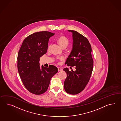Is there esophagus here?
<instances>
[{"label":"esophagus","instance_id":"1","mask_svg":"<svg viewBox=\"0 0 121 121\" xmlns=\"http://www.w3.org/2000/svg\"><path fill=\"white\" fill-rule=\"evenodd\" d=\"M58 71H62V70H63V69H62V68H60V67L58 68Z\"/></svg>","mask_w":121,"mask_h":121}]
</instances>
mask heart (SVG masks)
<instances>
[{
  "label": "heart",
  "instance_id": "obj_1",
  "mask_svg": "<svg viewBox=\"0 0 121 121\" xmlns=\"http://www.w3.org/2000/svg\"><path fill=\"white\" fill-rule=\"evenodd\" d=\"M57 42L62 47H66L69 43V41L67 38L64 36H60L57 39ZM51 46L49 45L48 47V49H50Z\"/></svg>",
  "mask_w": 121,
  "mask_h": 121
}]
</instances>
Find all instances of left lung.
<instances>
[{"instance_id": "8db88e82", "label": "left lung", "mask_w": 121, "mask_h": 121, "mask_svg": "<svg viewBox=\"0 0 121 121\" xmlns=\"http://www.w3.org/2000/svg\"><path fill=\"white\" fill-rule=\"evenodd\" d=\"M73 34V47L65 64L74 66L76 70H63L67 74L64 84L65 91L68 94H77L82 91L88 83L93 68L91 47L88 39L79 33L69 30ZM71 68V67H70Z\"/></svg>"}]
</instances>
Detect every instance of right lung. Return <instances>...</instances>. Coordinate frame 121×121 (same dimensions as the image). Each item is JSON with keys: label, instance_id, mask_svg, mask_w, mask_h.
<instances>
[{"label": "right lung", "instance_id": "obj_1", "mask_svg": "<svg viewBox=\"0 0 121 121\" xmlns=\"http://www.w3.org/2000/svg\"><path fill=\"white\" fill-rule=\"evenodd\" d=\"M54 33L49 31L36 32L24 39L17 57L18 71L26 88L30 93L40 95L46 91L50 80L58 72L53 65L40 68V58L46 53L48 41Z\"/></svg>", "mask_w": 121, "mask_h": 121}]
</instances>
